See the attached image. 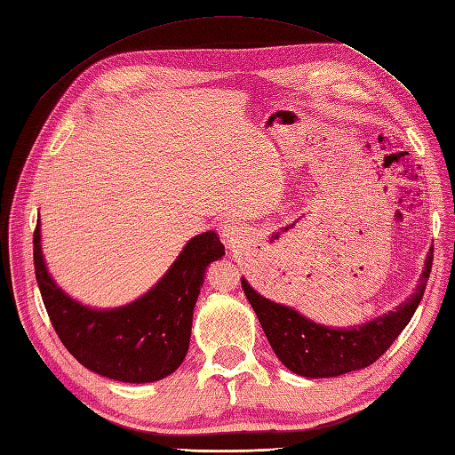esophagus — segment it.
Segmentation results:
<instances>
[{
	"mask_svg": "<svg viewBox=\"0 0 455 455\" xmlns=\"http://www.w3.org/2000/svg\"><path fill=\"white\" fill-rule=\"evenodd\" d=\"M220 237H221V243H224L229 251H234V249H239L243 245V241H245V229H243L239 221L228 220L224 221V226H221Z\"/></svg>",
	"mask_w": 455,
	"mask_h": 455,
	"instance_id": "1",
	"label": "esophagus"
}]
</instances>
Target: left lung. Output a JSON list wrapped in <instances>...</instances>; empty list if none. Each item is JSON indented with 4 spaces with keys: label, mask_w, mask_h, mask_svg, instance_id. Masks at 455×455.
I'll use <instances>...</instances> for the list:
<instances>
[{
    "label": "left lung",
    "mask_w": 455,
    "mask_h": 455,
    "mask_svg": "<svg viewBox=\"0 0 455 455\" xmlns=\"http://www.w3.org/2000/svg\"><path fill=\"white\" fill-rule=\"evenodd\" d=\"M432 259H435V251L430 247L425 270L420 274V283L407 301L392 313L351 328H328L316 324L293 308L259 295L245 278H241V287L257 313L274 353L285 367L295 374L308 376V379H330V376L369 367L384 355L386 349L409 324L425 295Z\"/></svg>",
    "instance_id": "1"
}]
</instances>
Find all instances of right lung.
Returning a JSON list of instances; mask_svg holds the SVG:
<instances>
[{
    "label": "right lung",
    "instance_id": "right-lung-1",
    "mask_svg": "<svg viewBox=\"0 0 455 455\" xmlns=\"http://www.w3.org/2000/svg\"><path fill=\"white\" fill-rule=\"evenodd\" d=\"M35 272L55 334L88 371L119 382L162 380L189 349L193 308L210 262L224 257L214 231L187 243L164 278L131 305L96 311L53 283L42 259L40 224L35 229Z\"/></svg>",
    "mask_w": 455,
    "mask_h": 455
}]
</instances>
